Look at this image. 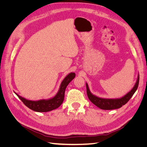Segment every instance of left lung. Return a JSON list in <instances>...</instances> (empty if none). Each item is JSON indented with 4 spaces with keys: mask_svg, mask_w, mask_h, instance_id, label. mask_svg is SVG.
Segmentation results:
<instances>
[{
    "mask_svg": "<svg viewBox=\"0 0 147 147\" xmlns=\"http://www.w3.org/2000/svg\"><path fill=\"white\" fill-rule=\"evenodd\" d=\"M139 74H138L136 82L132 90L129 92H128L127 94L124 95V96L117 99L102 98V97H97L94 95L90 91L88 83H86L87 95L89 99L90 100V101L92 102V103L94 104L97 107L100 108V109H102V110L117 109L121 107L123 105H125L127 102L129 100V99L131 98L133 94H134L135 92L136 91L138 86H139Z\"/></svg>",
    "mask_w": 147,
    "mask_h": 147,
    "instance_id": "1",
    "label": "left lung"
}]
</instances>
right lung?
<instances>
[{"instance_id": "right-lung-1", "label": "right lung", "mask_w": 147, "mask_h": 147, "mask_svg": "<svg viewBox=\"0 0 147 147\" xmlns=\"http://www.w3.org/2000/svg\"><path fill=\"white\" fill-rule=\"evenodd\" d=\"M75 77L74 72L69 73L62 81L58 91L55 96L48 99H40L38 100H28L24 97L18 94L15 92L16 96L23 102L28 108L37 112H47L56 109L62 104L64 99V94L66 87L69 83Z\"/></svg>"}]
</instances>
